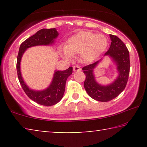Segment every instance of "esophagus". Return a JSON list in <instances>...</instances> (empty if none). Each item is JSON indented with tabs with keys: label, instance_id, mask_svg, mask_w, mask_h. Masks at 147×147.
Returning <instances> with one entry per match:
<instances>
[{
	"label": "esophagus",
	"instance_id": "obj_1",
	"mask_svg": "<svg viewBox=\"0 0 147 147\" xmlns=\"http://www.w3.org/2000/svg\"><path fill=\"white\" fill-rule=\"evenodd\" d=\"M73 71H80L81 69L78 65H74L73 67Z\"/></svg>",
	"mask_w": 147,
	"mask_h": 147
}]
</instances>
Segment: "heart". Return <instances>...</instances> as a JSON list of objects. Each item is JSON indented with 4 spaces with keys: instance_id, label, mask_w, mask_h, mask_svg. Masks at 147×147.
I'll list each match as a JSON object with an SVG mask.
<instances>
[{
    "instance_id": "b5f03b06",
    "label": "heart",
    "mask_w": 147,
    "mask_h": 147,
    "mask_svg": "<svg viewBox=\"0 0 147 147\" xmlns=\"http://www.w3.org/2000/svg\"><path fill=\"white\" fill-rule=\"evenodd\" d=\"M108 41L103 35L88 31H81L70 37L59 54L65 59H71L73 55L80 54L84 62H91L98 58L108 47Z\"/></svg>"
}]
</instances>
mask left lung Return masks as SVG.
I'll list each match as a JSON object with an SVG mask.
<instances>
[{"label": "left lung", "instance_id": "8db88e82", "mask_svg": "<svg viewBox=\"0 0 147 147\" xmlns=\"http://www.w3.org/2000/svg\"><path fill=\"white\" fill-rule=\"evenodd\" d=\"M111 45L104 56L113 59L117 65L118 76L115 81L107 86H102L96 82L93 74V69L100 60L84 67L82 70L86 74L84 88L92 98L100 102H108L117 97L126 88L130 73V55L127 47L117 36L109 35Z\"/></svg>", "mask_w": 147, "mask_h": 147}]
</instances>
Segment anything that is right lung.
<instances>
[{"label": "right lung", "mask_w": 147, "mask_h": 147, "mask_svg": "<svg viewBox=\"0 0 147 147\" xmlns=\"http://www.w3.org/2000/svg\"><path fill=\"white\" fill-rule=\"evenodd\" d=\"M56 28L41 29L21 43L17 59V72L19 82L26 95L39 104L45 106H53L63 98L65 83L68 77L73 73V67H70L65 71H56L51 84L43 91H35L29 88L24 82L21 73V60L24 51L30 47L38 45H50L54 43L58 36Z\"/></svg>", "instance_id": "1"}]
</instances>
